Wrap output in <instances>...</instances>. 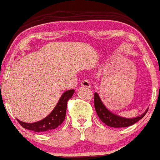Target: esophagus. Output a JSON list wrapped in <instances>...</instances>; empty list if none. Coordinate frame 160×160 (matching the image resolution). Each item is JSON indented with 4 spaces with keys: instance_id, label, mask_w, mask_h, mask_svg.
Segmentation results:
<instances>
[{
    "instance_id": "obj_1",
    "label": "esophagus",
    "mask_w": 160,
    "mask_h": 160,
    "mask_svg": "<svg viewBox=\"0 0 160 160\" xmlns=\"http://www.w3.org/2000/svg\"><path fill=\"white\" fill-rule=\"evenodd\" d=\"M81 86L82 87H86V88H90L91 87V85H90V82L88 81V80H83V81L81 82Z\"/></svg>"
}]
</instances>
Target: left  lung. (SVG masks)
Here are the masks:
<instances>
[{
  "label": "left lung",
  "mask_w": 160,
  "mask_h": 160,
  "mask_svg": "<svg viewBox=\"0 0 160 160\" xmlns=\"http://www.w3.org/2000/svg\"><path fill=\"white\" fill-rule=\"evenodd\" d=\"M94 103H95L96 112H97L100 119L106 125L112 127V128H126V127L131 126L143 118L148 112L147 109L143 114L136 117V118H123V117L111 112L109 109H107V107L103 103V102L101 101L97 92H95V95H94Z\"/></svg>",
  "instance_id": "obj_1"
}]
</instances>
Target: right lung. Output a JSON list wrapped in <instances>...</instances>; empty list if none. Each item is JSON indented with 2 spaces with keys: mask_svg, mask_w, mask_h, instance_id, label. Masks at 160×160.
<instances>
[{
  "mask_svg": "<svg viewBox=\"0 0 160 160\" xmlns=\"http://www.w3.org/2000/svg\"><path fill=\"white\" fill-rule=\"evenodd\" d=\"M74 90L71 89L65 92L59 98V101L53 111L41 121L34 123H25L17 119L23 128L29 130L38 132H48L59 127L65 120L68 101L72 98Z\"/></svg>",
  "mask_w": 160,
  "mask_h": 160,
  "instance_id": "1",
  "label": "right lung"
}]
</instances>
